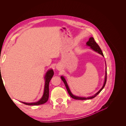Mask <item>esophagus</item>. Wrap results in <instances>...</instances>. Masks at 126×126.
Listing matches in <instances>:
<instances>
[{"instance_id":"34e87169","label":"esophagus","mask_w":126,"mask_h":126,"mask_svg":"<svg viewBox=\"0 0 126 126\" xmlns=\"http://www.w3.org/2000/svg\"><path fill=\"white\" fill-rule=\"evenodd\" d=\"M57 69H59V67H57Z\"/></svg>"}]
</instances>
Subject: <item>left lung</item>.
Listing matches in <instances>:
<instances>
[{
  "label": "left lung",
  "mask_w": 126,
  "mask_h": 126,
  "mask_svg": "<svg viewBox=\"0 0 126 126\" xmlns=\"http://www.w3.org/2000/svg\"><path fill=\"white\" fill-rule=\"evenodd\" d=\"M86 45L88 47H90V48L91 49H92V50H93V51H94L95 52L99 53V54L101 55L102 56L104 57V55H103V54L101 51V48H100V47H99V46L98 45V44L96 43V41H95L94 38L93 37H91L89 40L86 43ZM105 65H106V62H105ZM61 79H62V81L64 82V84H65V86L66 88V89L67 90V92L68 94H69V95L73 99H77V100H87V99H93L94 98H95L100 92H101L103 89V88H104L105 87V85L106 84V79H107V70H106H106H105V79H104V83H103V85L102 86V87L100 89V90L98 92H97V93L93 96H90V97H79V96H75V95H74L71 92L67 85V82L65 78L63 77V76H61Z\"/></svg>",
  "instance_id": "8db88e82"
}]
</instances>
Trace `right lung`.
<instances>
[{"label":"right lung","mask_w":126,"mask_h":126,"mask_svg":"<svg viewBox=\"0 0 126 126\" xmlns=\"http://www.w3.org/2000/svg\"><path fill=\"white\" fill-rule=\"evenodd\" d=\"M54 75V71L52 69H50L48 70L45 76V87H44V94L42 97L37 102H32V103H26L21 102L22 103L28 105H38L40 104H43L47 102L49 97V82L52 79L53 76Z\"/></svg>","instance_id":"1"}]
</instances>
